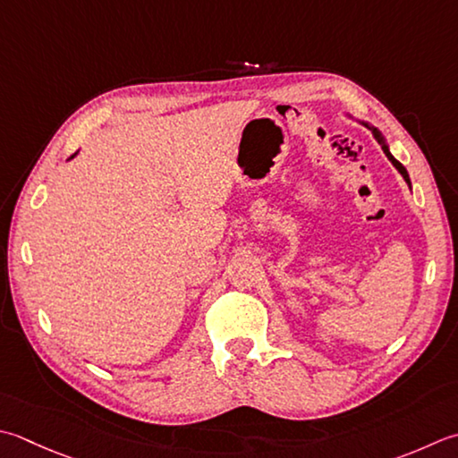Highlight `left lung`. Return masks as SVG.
<instances>
[{"label":"left lung","instance_id":"8db88e82","mask_svg":"<svg viewBox=\"0 0 458 458\" xmlns=\"http://www.w3.org/2000/svg\"><path fill=\"white\" fill-rule=\"evenodd\" d=\"M361 124H365V127L367 129H371L373 131V134H375V139H377L379 142H381V147H383V152H385V155H387V158L391 160V163H393V166H395L397 170H399V173H401V176L403 178H405V182L411 186V181H409V174H407V168L405 166H403L401 163H399V160L395 158V157H393L391 155V152H389V147H387V142H385V139H383V134L379 132V129H375V127H371V124H367L365 121H361Z\"/></svg>","mask_w":458,"mask_h":458}]
</instances>
